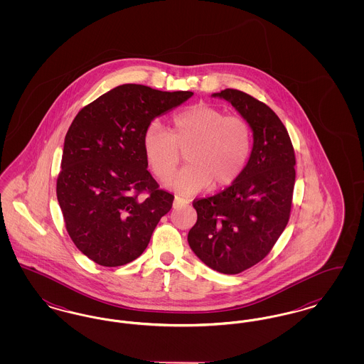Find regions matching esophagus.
Instances as JSON below:
<instances>
[{"mask_svg": "<svg viewBox=\"0 0 364 364\" xmlns=\"http://www.w3.org/2000/svg\"><path fill=\"white\" fill-rule=\"evenodd\" d=\"M188 203L187 199L181 198V196H174L173 208H180V206H186Z\"/></svg>", "mask_w": 364, "mask_h": 364, "instance_id": "obj_1", "label": "esophagus"}]
</instances>
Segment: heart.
Segmentation results:
<instances>
[{
    "instance_id": "1",
    "label": "heart",
    "mask_w": 364,
    "mask_h": 364,
    "mask_svg": "<svg viewBox=\"0 0 364 364\" xmlns=\"http://www.w3.org/2000/svg\"><path fill=\"white\" fill-rule=\"evenodd\" d=\"M252 149V129L240 116L208 104L174 113L171 132L153 122L143 134L144 156L158 178H169L186 151L188 165L171 184L184 193L210 186L223 190L242 173Z\"/></svg>"
}]
</instances>
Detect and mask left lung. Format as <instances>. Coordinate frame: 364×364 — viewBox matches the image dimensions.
Listing matches in <instances>:
<instances>
[{
  "label": "left lung",
  "instance_id": "8db88e82",
  "mask_svg": "<svg viewBox=\"0 0 364 364\" xmlns=\"http://www.w3.org/2000/svg\"><path fill=\"white\" fill-rule=\"evenodd\" d=\"M213 97L230 102L247 120L254 144L232 186L193 200L198 221L188 232V244L213 270L239 274L272 251L289 221L296 158L287 128L267 105L233 88Z\"/></svg>",
  "mask_w": 364,
  "mask_h": 364
}]
</instances>
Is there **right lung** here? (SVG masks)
I'll list each match as a JSON object with an SVG mask.
<instances>
[{
  "label": "right lung",
  "instance_id": "obj_1",
  "mask_svg": "<svg viewBox=\"0 0 364 364\" xmlns=\"http://www.w3.org/2000/svg\"><path fill=\"white\" fill-rule=\"evenodd\" d=\"M191 91L122 85L85 106L65 135L57 199L75 245L95 263L136 259L173 205L147 171L143 134Z\"/></svg>",
  "mask_w": 364,
  "mask_h": 364
}]
</instances>
